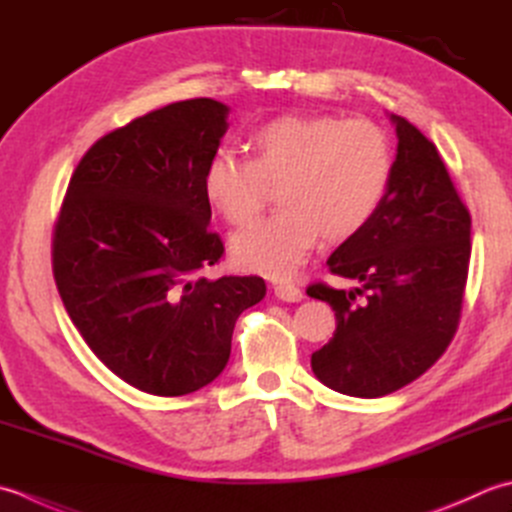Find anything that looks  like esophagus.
Returning <instances> with one entry per match:
<instances>
[{"label": "esophagus", "mask_w": 512, "mask_h": 512, "mask_svg": "<svg viewBox=\"0 0 512 512\" xmlns=\"http://www.w3.org/2000/svg\"><path fill=\"white\" fill-rule=\"evenodd\" d=\"M274 294H276V298L285 300V302H298V300H302V291L296 285H291V283H278L274 287Z\"/></svg>", "instance_id": "34e87169"}]
</instances>
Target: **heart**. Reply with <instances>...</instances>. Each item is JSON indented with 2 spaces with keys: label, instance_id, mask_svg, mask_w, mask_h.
Segmentation results:
<instances>
[{
  "label": "heart",
  "instance_id": "obj_1",
  "mask_svg": "<svg viewBox=\"0 0 512 512\" xmlns=\"http://www.w3.org/2000/svg\"><path fill=\"white\" fill-rule=\"evenodd\" d=\"M247 159L218 152L203 190L229 225L254 221L276 185L278 212L238 232L234 263L267 278H287L318 236L340 243L369 225L387 196L393 148L378 123L329 114H280L247 134Z\"/></svg>",
  "mask_w": 512,
  "mask_h": 512
}]
</instances>
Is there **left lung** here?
Instances as JSON below:
<instances>
[{
  "label": "left lung",
  "mask_w": 512,
  "mask_h": 512,
  "mask_svg": "<svg viewBox=\"0 0 512 512\" xmlns=\"http://www.w3.org/2000/svg\"><path fill=\"white\" fill-rule=\"evenodd\" d=\"M391 123L398 154L387 196L327 260L331 274L360 287L307 289L336 311L333 338L311 356V369L353 398L393 393L433 367L460 322L471 260V214L437 148L398 114Z\"/></svg>",
  "instance_id": "left-lung-1"
}]
</instances>
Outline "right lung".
Here are the masks:
<instances>
[{"instance_id":"add662e5","label":"right lung","mask_w":512,"mask_h":512,"mask_svg":"<svg viewBox=\"0 0 512 512\" xmlns=\"http://www.w3.org/2000/svg\"><path fill=\"white\" fill-rule=\"evenodd\" d=\"M229 108L176 101L83 154L52 238V271L92 353L134 389L174 398L216 380L238 316L265 298L258 276L205 278L223 256L210 232L207 163Z\"/></svg>"}]
</instances>
